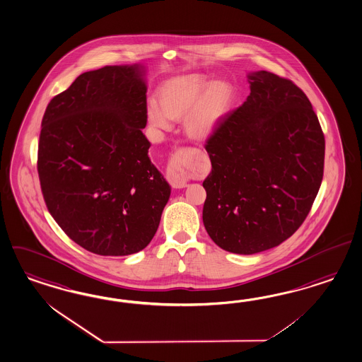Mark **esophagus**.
Returning a JSON list of instances; mask_svg holds the SVG:
<instances>
[{
    "label": "esophagus",
    "instance_id": "34e87169",
    "mask_svg": "<svg viewBox=\"0 0 362 362\" xmlns=\"http://www.w3.org/2000/svg\"><path fill=\"white\" fill-rule=\"evenodd\" d=\"M168 181L170 182V185L173 187H185L187 185L186 182L185 176H184V170H182V166L180 164V160H178V156H173L169 161V165H168Z\"/></svg>",
    "mask_w": 362,
    "mask_h": 362
}]
</instances>
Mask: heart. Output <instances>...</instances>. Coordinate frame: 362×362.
Instances as JSON below:
<instances>
[{
    "mask_svg": "<svg viewBox=\"0 0 362 362\" xmlns=\"http://www.w3.org/2000/svg\"><path fill=\"white\" fill-rule=\"evenodd\" d=\"M158 104L146 105L148 123L158 131L170 129V119H184L190 139L204 140L217 129L233 100L231 86L213 82L202 74H185L168 79L157 91Z\"/></svg>",
    "mask_w": 362,
    "mask_h": 362,
    "instance_id": "obj_1",
    "label": "heart"
}]
</instances>
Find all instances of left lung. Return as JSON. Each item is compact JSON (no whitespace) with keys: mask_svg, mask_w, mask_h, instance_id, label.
<instances>
[{"mask_svg":"<svg viewBox=\"0 0 362 362\" xmlns=\"http://www.w3.org/2000/svg\"><path fill=\"white\" fill-rule=\"evenodd\" d=\"M250 95L207 140L211 172L202 219L214 243L251 255L279 246L320 189L325 140L307 95L269 71L247 74Z\"/></svg>","mask_w":362,"mask_h":362,"instance_id":"left-lung-1","label":"left lung"}]
</instances>
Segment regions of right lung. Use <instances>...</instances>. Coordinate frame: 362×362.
Returning <instances> with one entry per match:
<instances>
[{
    "mask_svg": "<svg viewBox=\"0 0 362 362\" xmlns=\"http://www.w3.org/2000/svg\"><path fill=\"white\" fill-rule=\"evenodd\" d=\"M145 73L134 63L81 74L42 119L38 175L46 206L75 243L98 255L146 247L170 197L141 131Z\"/></svg>",
    "mask_w": 362,
    "mask_h": 362,
    "instance_id": "1",
    "label": "right lung"
}]
</instances>
